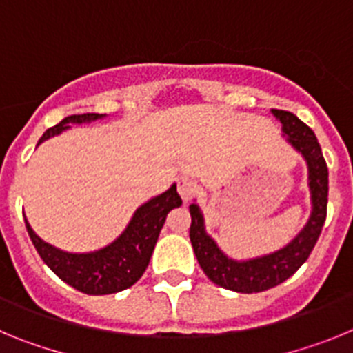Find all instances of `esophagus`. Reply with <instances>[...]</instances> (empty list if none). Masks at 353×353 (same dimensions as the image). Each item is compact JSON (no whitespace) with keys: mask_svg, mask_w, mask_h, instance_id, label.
<instances>
[{"mask_svg":"<svg viewBox=\"0 0 353 353\" xmlns=\"http://www.w3.org/2000/svg\"><path fill=\"white\" fill-rule=\"evenodd\" d=\"M196 191H198V187H196V182L192 179L182 176V179L179 180V192L180 196H182L183 201H189V199L196 194Z\"/></svg>","mask_w":353,"mask_h":353,"instance_id":"obj_1","label":"esophagus"}]
</instances>
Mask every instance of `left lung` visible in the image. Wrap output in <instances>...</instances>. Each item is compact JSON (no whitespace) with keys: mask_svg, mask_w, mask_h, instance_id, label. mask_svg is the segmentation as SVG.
Returning a JSON list of instances; mask_svg holds the SVG:
<instances>
[{"mask_svg":"<svg viewBox=\"0 0 353 353\" xmlns=\"http://www.w3.org/2000/svg\"><path fill=\"white\" fill-rule=\"evenodd\" d=\"M272 114L283 123L290 145L301 152L307 162L310 171V191L313 212L301 233L286 248L252 260L236 261L228 258L214 240L207 235L203 214L198 205L189 207L191 212V244L198 258L199 267L215 285L239 293H258L281 285L290 276L301 269V265L310 258L318 236L322 233L327 217V194H329V170L322 148L313 130L304 121L290 111L272 109Z\"/></svg>","mask_w":353,"mask_h":353,"instance_id":"left-lung-1","label":"left lung"}]
</instances>
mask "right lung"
I'll use <instances>...</instances> for the list:
<instances>
[{
	"mask_svg": "<svg viewBox=\"0 0 353 353\" xmlns=\"http://www.w3.org/2000/svg\"><path fill=\"white\" fill-rule=\"evenodd\" d=\"M104 114L84 113L63 118L58 125L51 127L39 139V145L46 139L58 136L68 129L67 123H84L102 118ZM182 198L176 192V185H171L166 192L155 196L136 210L129 226L113 244L93 252H65L43 242L26 219L30 239L39 251L40 258L61 281L88 295H109L129 288L138 281L148 267L166 215L170 210L180 207Z\"/></svg>",
	"mask_w": 353,
	"mask_h": 353,
	"instance_id": "obj_1",
	"label": "right lung"
}]
</instances>
